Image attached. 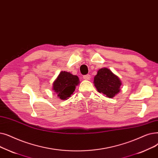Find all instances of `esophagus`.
Segmentation results:
<instances>
[{
    "mask_svg": "<svg viewBox=\"0 0 158 158\" xmlns=\"http://www.w3.org/2000/svg\"><path fill=\"white\" fill-rule=\"evenodd\" d=\"M83 78L85 80H89L90 79H91V76H90L89 74H87V75H84V76L83 77Z\"/></svg>",
    "mask_w": 158,
    "mask_h": 158,
    "instance_id": "obj_1",
    "label": "esophagus"
}]
</instances>
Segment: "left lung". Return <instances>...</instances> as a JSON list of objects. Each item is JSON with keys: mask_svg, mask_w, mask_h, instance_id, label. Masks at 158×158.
Instances as JSON below:
<instances>
[{"mask_svg": "<svg viewBox=\"0 0 158 158\" xmlns=\"http://www.w3.org/2000/svg\"><path fill=\"white\" fill-rule=\"evenodd\" d=\"M93 83L98 91L110 98L120 92V87L122 84L117 75L106 67L98 71Z\"/></svg>", "mask_w": 158, "mask_h": 158, "instance_id": "1", "label": "left lung"}]
</instances>
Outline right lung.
Returning <instances> with one entry per match:
<instances>
[{
	"label": "right lung",
	"mask_w": 158,
	"mask_h": 158,
	"mask_svg": "<svg viewBox=\"0 0 158 158\" xmlns=\"http://www.w3.org/2000/svg\"><path fill=\"white\" fill-rule=\"evenodd\" d=\"M79 84V78L76 75L69 72L61 71L52 83V90L61 100H66L73 94Z\"/></svg>",
	"instance_id": "obj_1"
}]
</instances>
